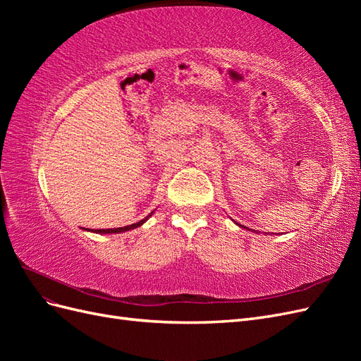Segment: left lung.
<instances>
[{"label":"left lung","instance_id":"obj_1","mask_svg":"<svg viewBox=\"0 0 361 361\" xmlns=\"http://www.w3.org/2000/svg\"><path fill=\"white\" fill-rule=\"evenodd\" d=\"M238 226H241V224H238ZM241 227H244V228H247V231H250V228H248V227H245V226H241ZM251 232H255V233H257L256 231H251ZM264 233H267V235H271V233H268V232H264Z\"/></svg>","mask_w":361,"mask_h":361}]
</instances>
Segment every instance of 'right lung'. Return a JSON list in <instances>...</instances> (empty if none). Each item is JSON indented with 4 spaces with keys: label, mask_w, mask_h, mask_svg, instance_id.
Here are the masks:
<instances>
[{
    "label": "right lung",
    "mask_w": 361,
    "mask_h": 361,
    "mask_svg": "<svg viewBox=\"0 0 361 361\" xmlns=\"http://www.w3.org/2000/svg\"><path fill=\"white\" fill-rule=\"evenodd\" d=\"M155 212V211H154ZM154 212H150L146 218H143V220L141 221H138V223H135V224H130V226H125V227H117V228H99V231H94V233H102V235H106V233H123V232H126V231H133V228H137V227H140L141 224H145L147 220H149V216H152V214ZM93 232V231H92Z\"/></svg>",
    "instance_id": "right-lung-1"
}]
</instances>
